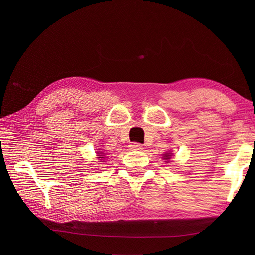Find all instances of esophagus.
<instances>
[{
  "label": "esophagus",
  "instance_id": "obj_1",
  "mask_svg": "<svg viewBox=\"0 0 255 255\" xmlns=\"http://www.w3.org/2000/svg\"><path fill=\"white\" fill-rule=\"evenodd\" d=\"M130 149L131 150H142L143 149V147H142V144H140V143H138V142H133V143H131L130 144Z\"/></svg>",
  "mask_w": 255,
  "mask_h": 255
}]
</instances>
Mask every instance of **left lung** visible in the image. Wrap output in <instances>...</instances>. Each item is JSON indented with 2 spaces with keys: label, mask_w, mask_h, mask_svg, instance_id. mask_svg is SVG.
Returning <instances> with one entry per match:
<instances>
[{
  "label": "left lung",
  "mask_w": 255,
  "mask_h": 255,
  "mask_svg": "<svg viewBox=\"0 0 255 255\" xmlns=\"http://www.w3.org/2000/svg\"><path fill=\"white\" fill-rule=\"evenodd\" d=\"M164 159H166V160L170 159V153H166V154L164 155Z\"/></svg>",
  "instance_id": "left-lung-1"
}]
</instances>
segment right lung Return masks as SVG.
Instances as JSON below:
<instances>
[{
    "label": "right lung",
    "instance_id": "right-lung-1",
    "mask_svg": "<svg viewBox=\"0 0 255 255\" xmlns=\"http://www.w3.org/2000/svg\"><path fill=\"white\" fill-rule=\"evenodd\" d=\"M101 158H102V156H101Z\"/></svg>",
    "mask_w": 255,
    "mask_h": 255
}]
</instances>
